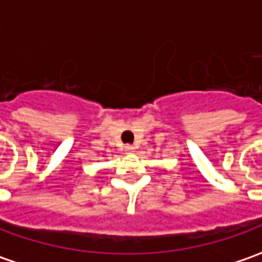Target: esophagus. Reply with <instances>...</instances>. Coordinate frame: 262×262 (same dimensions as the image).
<instances>
[{
	"mask_svg": "<svg viewBox=\"0 0 262 262\" xmlns=\"http://www.w3.org/2000/svg\"><path fill=\"white\" fill-rule=\"evenodd\" d=\"M125 151L126 153H133V151H135V147H133L132 144H126Z\"/></svg>",
	"mask_w": 262,
	"mask_h": 262,
	"instance_id": "esophagus-1",
	"label": "esophagus"
}]
</instances>
